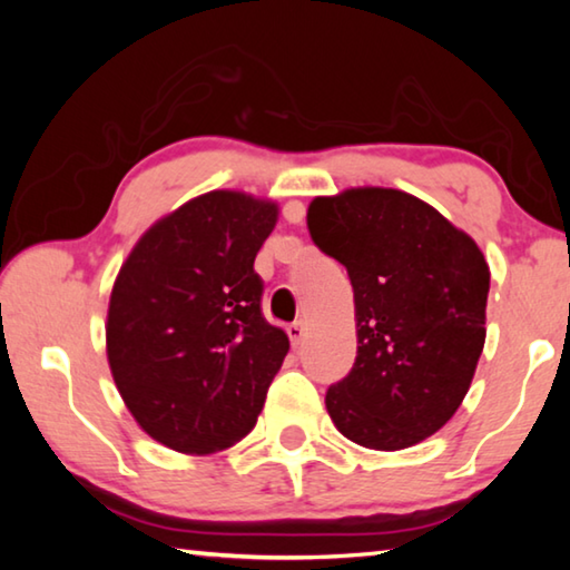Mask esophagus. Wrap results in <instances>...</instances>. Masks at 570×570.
I'll return each mask as SVG.
<instances>
[{
	"instance_id": "obj_1",
	"label": "esophagus",
	"mask_w": 570,
	"mask_h": 570,
	"mask_svg": "<svg viewBox=\"0 0 570 570\" xmlns=\"http://www.w3.org/2000/svg\"><path fill=\"white\" fill-rule=\"evenodd\" d=\"M286 332H288V340H292V346H302L304 340H306V334H308L304 322H294Z\"/></svg>"
}]
</instances>
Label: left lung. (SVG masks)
<instances>
[{"instance_id": "obj_1", "label": "left lung", "mask_w": 570, "mask_h": 570, "mask_svg": "<svg viewBox=\"0 0 570 570\" xmlns=\"http://www.w3.org/2000/svg\"><path fill=\"white\" fill-rule=\"evenodd\" d=\"M312 240L354 288L356 360L326 392L346 440L394 452L445 428L485 346L490 268L465 230L397 188L316 196Z\"/></svg>"}]
</instances>
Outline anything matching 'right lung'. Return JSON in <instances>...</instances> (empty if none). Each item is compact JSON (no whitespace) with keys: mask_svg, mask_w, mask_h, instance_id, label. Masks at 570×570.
<instances>
[{"mask_svg":"<svg viewBox=\"0 0 570 570\" xmlns=\"http://www.w3.org/2000/svg\"><path fill=\"white\" fill-rule=\"evenodd\" d=\"M278 204L208 190L158 218L115 276L105 352L138 428L183 455H214L254 430L288 352L262 316L254 258Z\"/></svg>","mask_w":570,"mask_h":570,"instance_id":"obj_1","label":"right lung"}]
</instances>
